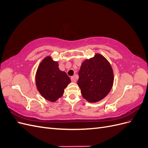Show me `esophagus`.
Here are the masks:
<instances>
[{
	"instance_id": "obj_1",
	"label": "esophagus",
	"mask_w": 148,
	"mask_h": 148,
	"mask_svg": "<svg viewBox=\"0 0 148 148\" xmlns=\"http://www.w3.org/2000/svg\"><path fill=\"white\" fill-rule=\"evenodd\" d=\"M71 81L72 82L75 83L76 82H77V80H76V78H75V77H71Z\"/></svg>"
}]
</instances>
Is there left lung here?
I'll return each mask as SVG.
<instances>
[{
  "mask_svg": "<svg viewBox=\"0 0 148 148\" xmlns=\"http://www.w3.org/2000/svg\"><path fill=\"white\" fill-rule=\"evenodd\" d=\"M77 84L83 97L89 102L104 98L111 90L114 73L109 62L101 54L85 60L79 71Z\"/></svg>",
  "mask_w": 148,
  "mask_h": 148,
  "instance_id": "1",
  "label": "left lung"
}]
</instances>
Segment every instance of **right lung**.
Wrapping results in <instances>:
<instances>
[{"label": "right lung", "mask_w": 148, "mask_h": 148, "mask_svg": "<svg viewBox=\"0 0 148 148\" xmlns=\"http://www.w3.org/2000/svg\"><path fill=\"white\" fill-rule=\"evenodd\" d=\"M70 82L65 71L59 70L58 62L51 57H46L38 66L36 83L40 94L47 100L55 102L59 99Z\"/></svg>", "instance_id": "obj_1"}]
</instances>
